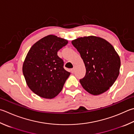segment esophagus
<instances>
[{"label":"esophagus","instance_id":"34e87169","mask_svg":"<svg viewBox=\"0 0 134 134\" xmlns=\"http://www.w3.org/2000/svg\"><path fill=\"white\" fill-rule=\"evenodd\" d=\"M71 72H72V74H74V73L75 72V68L74 67V68H73L72 69H71Z\"/></svg>","mask_w":134,"mask_h":134}]
</instances>
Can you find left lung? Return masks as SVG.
Segmentation results:
<instances>
[{"mask_svg": "<svg viewBox=\"0 0 134 134\" xmlns=\"http://www.w3.org/2000/svg\"><path fill=\"white\" fill-rule=\"evenodd\" d=\"M86 67V75L80 79L82 87L93 95L106 92L120 73V57L114 47L102 38L89 36L73 40Z\"/></svg>", "mask_w": 134, "mask_h": 134, "instance_id": "1", "label": "left lung"}]
</instances>
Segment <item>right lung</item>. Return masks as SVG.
Here are the masks:
<instances>
[{
  "mask_svg": "<svg viewBox=\"0 0 134 134\" xmlns=\"http://www.w3.org/2000/svg\"><path fill=\"white\" fill-rule=\"evenodd\" d=\"M68 44L67 40L53 35L42 38L29 50L23 65V73L28 86L45 98L59 94L70 75L64 69L58 51Z\"/></svg>",
  "mask_w": 134,
  "mask_h": 134,
  "instance_id": "1",
  "label": "right lung"
}]
</instances>
